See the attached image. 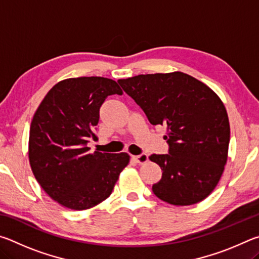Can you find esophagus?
<instances>
[{
  "instance_id": "obj_1",
  "label": "esophagus",
  "mask_w": 259,
  "mask_h": 259,
  "mask_svg": "<svg viewBox=\"0 0 259 259\" xmlns=\"http://www.w3.org/2000/svg\"><path fill=\"white\" fill-rule=\"evenodd\" d=\"M134 159H135V161L137 162V163H139V164H143V163H145V162H147V160H148V155L146 154V153H140L139 155H136V156H134Z\"/></svg>"
}]
</instances>
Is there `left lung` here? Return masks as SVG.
<instances>
[{"mask_svg": "<svg viewBox=\"0 0 259 259\" xmlns=\"http://www.w3.org/2000/svg\"><path fill=\"white\" fill-rule=\"evenodd\" d=\"M153 125L166 124L168 154H152L162 178L157 198L190 205L207 198L222 177L230 144V122L218 96L182 72L140 74L119 80Z\"/></svg>", "mask_w": 259, "mask_h": 259, "instance_id": "1", "label": "left lung"}]
</instances>
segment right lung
Listing matches in <instances>:
<instances>
[{
    "mask_svg": "<svg viewBox=\"0 0 259 259\" xmlns=\"http://www.w3.org/2000/svg\"><path fill=\"white\" fill-rule=\"evenodd\" d=\"M111 78H67L47 94L29 129L28 156L37 183L52 200L84 210L106 200L130 156L128 153L94 152L99 109L108 96L122 95Z\"/></svg>",
    "mask_w": 259,
    "mask_h": 259,
    "instance_id": "1",
    "label": "right lung"
}]
</instances>
